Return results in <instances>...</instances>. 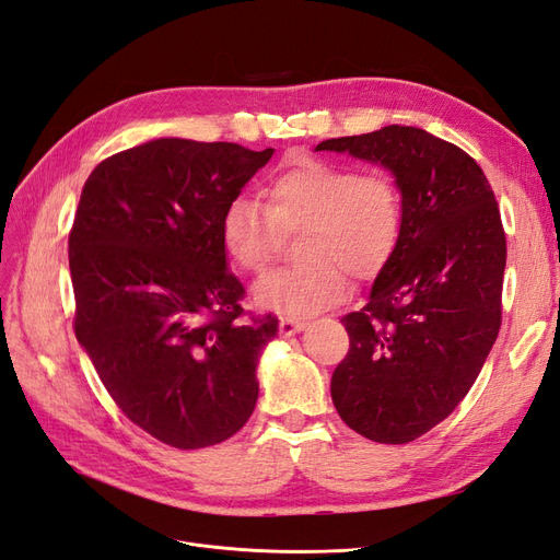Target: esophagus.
Segmentation results:
<instances>
[{"label":"esophagus","mask_w":560,"mask_h":560,"mask_svg":"<svg viewBox=\"0 0 560 560\" xmlns=\"http://www.w3.org/2000/svg\"><path fill=\"white\" fill-rule=\"evenodd\" d=\"M300 330H304V320H298V318H291V316H283L279 320V332L283 337H291V335H298Z\"/></svg>","instance_id":"1"}]
</instances>
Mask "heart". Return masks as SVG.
<instances>
[{"label":"heart","mask_w":560,"mask_h":560,"mask_svg":"<svg viewBox=\"0 0 560 560\" xmlns=\"http://www.w3.org/2000/svg\"><path fill=\"white\" fill-rule=\"evenodd\" d=\"M405 223L402 192L384 172L291 155L269 178L267 207L234 195L221 215V244L244 272L260 275L281 232H300L295 267L260 279L254 302L283 316H312L347 298L353 279L376 277L398 250Z\"/></svg>","instance_id":"b5f03b06"}]
</instances>
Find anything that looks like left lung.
Here are the masks:
<instances>
[{"label":"left lung","instance_id":"left-lung-1","mask_svg":"<svg viewBox=\"0 0 560 560\" xmlns=\"http://www.w3.org/2000/svg\"><path fill=\"white\" fill-rule=\"evenodd\" d=\"M316 151L382 165L402 192L398 250L368 302L341 318L351 349L330 393L358 435L407 444L458 407L498 337L508 242L495 195L465 151L407 125Z\"/></svg>","mask_w":560,"mask_h":560}]
</instances>
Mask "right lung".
Wrapping results in <instances>:
<instances>
[{
	"label": "right lung",
	"mask_w": 560,
	"mask_h": 560,
	"mask_svg": "<svg viewBox=\"0 0 560 560\" xmlns=\"http://www.w3.org/2000/svg\"><path fill=\"white\" fill-rule=\"evenodd\" d=\"M272 153L162 137L106 158L83 186L74 332L125 417L170 446L225 442L256 409L279 320L240 318L221 215Z\"/></svg>",
	"instance_id": "right-lung-1"
}]
</instances>
